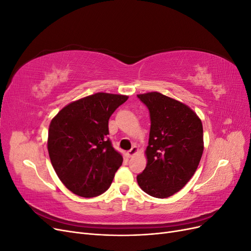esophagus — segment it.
<instances>
[{"instance_id":"esophagus-1","label":"esophagus","mask_w":251,"mask_h":251,"mask_svg":"<svg viewBox=\"0 0 251 251\" xmlns=\"http://www.w3.org/2000/svg\"><path fill=\"white\" fill-rule=\"evenodd\" d=\"M137 151H138V148L136 147V146H134V147H132V149H131L130 151H126V156H127L128 158H130V157H133L136 153H137Z\"/></svg>"}]
</instances>
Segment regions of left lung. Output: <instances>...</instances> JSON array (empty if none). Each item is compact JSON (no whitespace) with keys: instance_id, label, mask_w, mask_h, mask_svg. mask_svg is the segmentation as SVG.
Returning a JSON list of instances; mask_svg holds the SVG:
<instances>
[{"instance_id":"1","label":"left lung","mask_w":251,"mask_h":251,"mask_svg":"<svg viewBox=\"0 0 251 251\" xmlns=\"http://www.w3.org/2000/svg\"><path fill=\"white\" fill-rule=\"evenodd\" d=\"M150 111L148 163L137 176L140 188L169 198L191 180L203 154L201 119L186 104L158 92L137 95Z\"/></svg>"}]
</instances>
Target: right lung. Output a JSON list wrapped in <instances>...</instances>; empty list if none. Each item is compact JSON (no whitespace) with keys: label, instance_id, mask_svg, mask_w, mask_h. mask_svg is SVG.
<instances>
[{"label":"right lung","instance_id":"add662e5","mask_svg":"<svg viewBox=\"0 0 251 251\" xmlns=\"http://www.w3.org/2000/svg\"><path fill=\"white\" fill-rule=\"evenodd\" d=\"M127 98L95 93L67 104L51 120L50 160L59 180L73 194L92 198L110 187L124 159L108 138L109 119Z\"/></svg>","mask_w":251,"mask_h":251}]
</instances>
